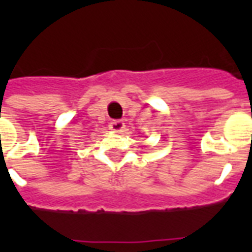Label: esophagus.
<instances>
[{"label": "esophagus", "mask_w": 252, "mask_h": 252, "mask_svg": "<svg viewBox=\"0 0 252 252\" xmlns=\"http://www.w3.org/2000/svg\"><path fill=\"white\" fill-rule=\"evenodd\" d=\"M111 130H114V132H123V130L126 129V124L122 122V120H112L110 123V126H108Z\"/></svg>", "instance_id": "34e87169"}]
</instances>
